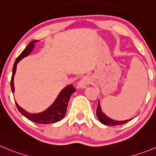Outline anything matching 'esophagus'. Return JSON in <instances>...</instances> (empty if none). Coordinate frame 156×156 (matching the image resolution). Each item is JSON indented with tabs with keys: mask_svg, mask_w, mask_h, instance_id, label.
<instances>
[{
	"mask_svg": "<svg viewBox=\"0 0 156 156\" xmlns=\"http://www.w3.org/2000/svg\"><path fill=\"white\" fill-rule=\"evenodd\" d=\"M91 82V78L88 76H85V77H84V78H81V79L78 81V84H77V88H85L87 85H89Z\"/></svg>",
	"mask_w": 156,
	"mask_h": 156,
	"instance_id": "34e87169",
	"label": "esophagus"
}]
</instances>
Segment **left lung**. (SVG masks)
Returning a JSON list of instances; mask_svg holds the SVG:
<instances>
[{
  "label": "left lung",
  "instance_id": "1",
  "mask_svg": "<svg viewBox=\"0 0 156 156\" xmlns=\"http://www.w3.org/2000/svg\"><path fill=\"white\" fill-rule=\"evenodd\" d=\"M96 115H97V117H98V120H99L102 124L106 125V126H110L122 125V124H124V123H126V122H129V121L132 119H128V120H125V121H115L110 119V118L108 117L107 115H105L101 112V106H100L99 101H98V107H97V110H96Z\"/></svg>",
  "mask_w": 156,
  "mask_h": 156
}]
</instances>
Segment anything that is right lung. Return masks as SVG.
I'll return each mask as SVG.
<instances>
[{
  "mask_svg": "<svg viewBox=\"0 0 156 156\" xmlns=\"http://www.w3.org/2000/svg\"><path fill=\"white\" fill-rule=\"evenodd\" d=\"M37 42V41H32L26 48L21 52V54L19 55L16 59L15 62L13 66L12 71V77L11 80V87L12 92H14V76L16 71V68H17V64L18 63L22 58L27 57L30 52L32 51L34 47V44ZM75 91V88H74L72 85H69L65 87L64 89L62 90L58 98H56L53 104L48 108L45 111L42 112L37 113V114H31V113L27 112L23 109L22 108L16 103L18 111L24 116L29 119L31 122L37 123V124H51V123H55L57 122H59L62 120L65 115V113L67 111V107H68V103L70 99V97L74 92Z\"/></svg>",
  "mask_w": 156,
  "mask_h": 156,
  "instance_id": "add662e5",
  "label": "right lung"
}]
</instances>
